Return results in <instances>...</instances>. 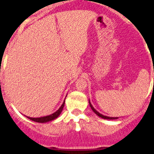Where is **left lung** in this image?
Instances as JSON below:
<instances>
[{
	"label": "left lung",
	"instance_id": "obj_1",
	"mask_svg": "<svg viewBox=\"0 0 154 154\" xmlns=\"http://www.w3.org/2000/svg\"><path fill=\"white\" fill-rule=\"evenodd\" d=\"M89 105H90V106H91V109L93 110V112H94L95 113V114L97 115V116H98L99 117L102 118V119H109V120H111V119H118L117 117H116V118H113V117H107V116H103V115H102V114H100V113H99L97 111V110L94 109V108L92 106V105L91 104V103H90V101H89Z\"/></svg>",
	"mask_w": 154,
	"mask_h": 154
}]
</instances>
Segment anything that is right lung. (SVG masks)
Here are the masks:
<instances>
[{
	"instance_id": "right-lung-1",
	"label": "right lung",
	"mask_w": 154,
	"mask_h": 154,
	"mask_svg": "<svg viewBox=\"0 0 154 154\" xmlns=\"http://www.w3.org/2000/svg\"><path fill=\"white\" fill-rule=\"evenodd\" d=\"M64 105H65V101L63 102V105L60 106V108L59 109L57 112H55L53 113V114L50 115V116H45V117H41V118H30V117H27V118H28L29 119H30L31 121H33V122H38V123H45V122H51V121L57 119V118L60 116V113H61L62 111H63Z\"/></svg>"
}]
</instances>
